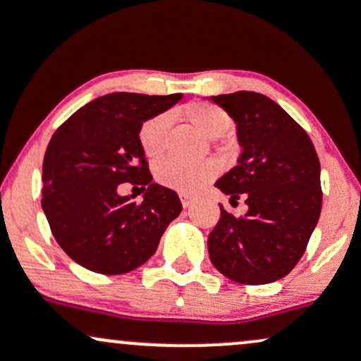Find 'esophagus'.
<instances>
[{"instance_id": "esophagus-1", "label": "esophagus", "mask_w": 361, "mask_h": 361, "mask_svg": "<svg viewBox=\"0 0 361 361\" xmlns=\"http://www.w3.org/2000/svg\"><path fill=\"white\" fill-rule=\"evenodd\" d=\"M180 200H181V205H183L185 209H186V207L192 205L193 202H195L193 197H190V195H186V193H181V195H180Z\"/></svg>"}]
</instances>
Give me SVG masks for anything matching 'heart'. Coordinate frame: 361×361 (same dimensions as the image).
Masks as SVG:
<instances>
[{
	"mask_svg": "<svg viewBox=\"0 0 361 361\" xmlns=\"http://www.w3.org/2000/svg\"><path fill=\"white\" fill-rule=\"evenodd\" d=\"M195 130L209 139L221 137L231 126L227 114L212 103H190L176 111ZM169 128L168 115H156L142 123L139 130V144L149 159L163 154ZM157 183L180 193H197L217 176V166L212 161L200 163H180L175 159L159 161L154 168Z\"/></svg>",
	"mask_w": 361,
	"mask_h": 361,
	"instance_id": "1",
	"label": "heart"
}]
</instances>
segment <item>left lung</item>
<instances>
[{
    "label": "left lung",
    "mask_w": 361,
    "mask_h": 361,
    "mask_svg": "<svg viewBox=\"0 0 361 361\" xmlns=\"http://www.w3.org/2000/svg\"><path fill=\"white\" fill-rule=\"evenodd\" d=\"M235 122L243 147L238 166L217 186L247 212L234 217L221 205L209 234V256L227 279L264 285L299 263L321 215V164L312 140L279 103L255 91L210 98Z\"/></svg>",
    "instance_id": "obj_1"
}]
</instances>
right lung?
<instances>
[{
    "label": "right lung",
    "instance_id": "obj_1",
    "mask_svg": "<svg viewBox=\"0 0 361 361\" xmlns=\"http://www.w3.org/2000/svg\"><path fill=\"white\" fill-rule=\"evenodd\" d=\"M181 98L105 94L81 106L52 135L42 166V210L57 244L86 270H135L180 215L176 192L152 183L139 130ZM122 183L148 186L142 204L118 195Z\"/></svg>",
    "mask_w": 361,
    "mask_h": 361
}]
</instances>
